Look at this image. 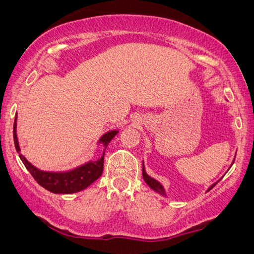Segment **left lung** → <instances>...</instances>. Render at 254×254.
Segmentation results:
<instances>
[{
  "label": "left lung",
  "instance_id": "left-lung-1",
  "mask_svg": "<svg viewBox=\"0 0 254 254\" xmlns=\"http://www.w3.org/2000/svg\"><path fill=\"white\" fill-rule=\"evenodd\" d=\"M142 176H143L144 182L148 184L149 187H151V189L154 190H156V192H158L159 194H162V195L165 196V192H164V189H163V186L157 182V180H155L154 178H151V177H149V176L147 175V173H145L144 166H142ZM215 185H216V184H214V185L211 186L209 190L213 189V187H214Z\"/></svg>",
  "mask_w": 254,
  "mask_h": 254
}]
</instances>
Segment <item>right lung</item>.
Masks as SVG:
<instances>
[{"mask_svg":"<svg viewBox=\"0 0 254 254\" xmlns=\"http://www.w3.org/2000/svg\"><path fill=\"white\" fill-rule=\"evenodd\" d=\"M119 130H112L106 133L100 138L103 142L104 147H107L111 140L116 136ZM13 141H15V147L17 152L19 154L20 149L18 145V140H17L16 134V118L15 124H13ZM19 157L25 165V168L29 170L31 176L33 177L34 180L43 186L44 189L50 190L52 193H61V194H70L86 189L91 184L102 176L104 170V155L98 161L89 162L86 164L79 166V168L72 170V171L64 172V173H53V172H44L38 170L37 168L31 164L22 154H19Z\"/></svg>","mask_w":254,"mask_h":254,"instance_id":"right-lung-1","label":"right lung"}]
</instances>
